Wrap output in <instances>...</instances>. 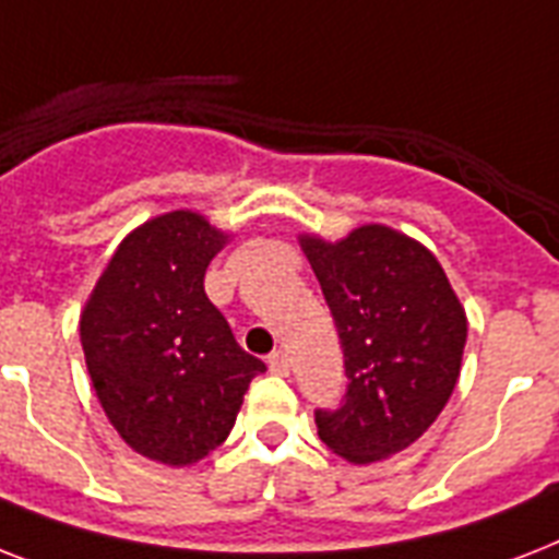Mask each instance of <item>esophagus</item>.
I'll use <instances>...</instances> for the list:
<instances>
[{
	"label": "esophagus",
	"mask_w": 559,
	"mask_h": 559,
	"mask_svg": "<svg viewBox=\"0 0 559 559\" xmlns=\"http://www.w3.org/2000/svg\"><path fill=\"white\" fill-rule=\"evenodd\" d=\"M266 362H270L272 373H281V377H287L289 373V357L284 354V350H272Z\"/></svg>",
	"instance_id": "esophagus-1"
}]
</instances>
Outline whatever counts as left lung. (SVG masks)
Returning <instances> with one entry per match:
<instances>
[{
  "instance_id": "8db88e82",
  "label": "left lung",
  "mask_w": 559,
  "mask_h": 559,
  "mask_svg": "<svg viewBox=\"0 0 559 559\" xmlns=\"http://www.w3.org/2000/svg\"><path fill=\"white\" fill-rule=\"evenodd\" d=\"M298 243L340 331L348 394L316 412L319 438L350 464L406 450L435 424L461 373L467 313L424 243L368 223L331 243Z\"/></svg>"
}]
</instances>
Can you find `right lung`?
<instances>
[{
	"label": "right lung",
	"mask_w": 559,
	"mask_h": 559,
	"mask_svg": "<svg viewBox=\"0 0 559 559\" xmlns=\"http://www.w3.org/2000/svg\"><path fill=\"white\" fill-rule=\"evenodd\" d=\"M228 243L197 211L147 219L118 243L81 313L92 389L130 450L188 467L226 441L252 377L205 296V270Z\"/></svg>",
	"instance_id": "1"
}]
</instances>
